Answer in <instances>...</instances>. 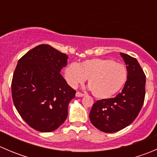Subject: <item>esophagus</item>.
Returning a JSON list of instances; mask_svg holds the SVG:
<instances>
[{"mask_svg": "<svg viewBox=\"0 0 157 157\" xmlns=\"http://www.w3.org/2000/svg\"><path fill=\"white\" fill-rule=\"evenodd\" d=\"M84 96L85 95L83 94V93H80V92H77V93H76V96H77V97H83V96Z\"/></svg>", "mask_w": 157, "mask_h": 157, "instance_id": "1", "label": "esophagus"}]
</instances>
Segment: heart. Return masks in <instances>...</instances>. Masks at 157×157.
Returning a JSON list of instances; mask_svg holds the SVG:
<instances>
[{
	"label": "heart",
	"mask_w": 157,
	"mask_h": 157,
	"mask_svg": "<svg viewBox=\"0 0 157 157\" xmlns=\"http://www.w3.org/2000/svg\"><path fill=\"white\" fill-rule=\"evenodd\" d=\"M64 77L69 86L76 88L88 78L92 93L98 99H108L116 94L127 81L125 66L107 58H93L79 64L71 63L64 70Z\"/></svg>",
	"instance_id": "obj_1"
}]
</instances>
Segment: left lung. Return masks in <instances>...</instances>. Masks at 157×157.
<instances>
[{"mask_svg": "<svg viewBox=\"0 0 157 157\" xmlns=\"http://www.w3.org/2000/svg\"><path fill=\"white\" fill-rule=\"evenodd\" d=\"M126 64L128 78L121 93L115 97L93 104L90 119L96 128L114 133L131 124L138 115L145 97L146 76L137 59L120 53Z\"/></svg>", "mask_w": 157, "mask_h": 157, "instance_id": "1", "label": "left lung"}]
</instances>
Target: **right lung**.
<instances>
[{
    "label": "right lung",
    "instance_id": "right-lung-1",
    "mask_svg": "<svg viewBox=\"0 0 157 157\" xmlns=\"http://www.w3.org/2000/svg\"><path fill=\"white\" fill-rule=\"evenodd\" d=\"M67 55L48 45H39L18 61L11 84L17 112L33 129L51 132L67 117L76 91L60 74Z\"/></svg>",
    "mask_w": 157,
    "mask_h": 157
}]
</instances>
